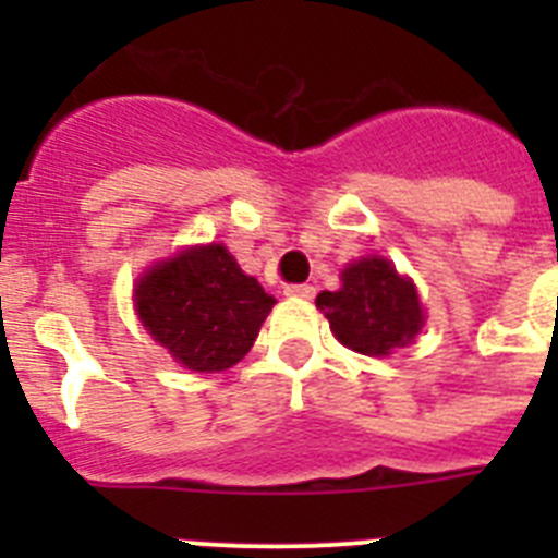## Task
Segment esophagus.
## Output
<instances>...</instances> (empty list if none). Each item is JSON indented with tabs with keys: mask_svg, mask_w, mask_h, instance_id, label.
I'll return each mask as SVG.
<instances>
[{
	"mask_svg": "<svg viewBox=\"0 0 558 558\" xmlns=\"http://www.w3.org/2000/svg\"><path fill=\"white\" fill-rule=\"evenodd\" d=\"M284 293L295 295V299H313L315 288L313 284H288V288H284Z\"/></svg>",
	"mask_w": 558,
	"mask_h": 558,
	"instance_id": "34e87169",
	"label": "esophagus"
}]
</instances>
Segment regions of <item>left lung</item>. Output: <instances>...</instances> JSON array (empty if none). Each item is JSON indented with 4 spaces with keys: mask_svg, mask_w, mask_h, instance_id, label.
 <instances>
[{
    "mask_svg": "<svg viewBox=\"0 0 558 558\" xmlns=\"http://www.w3.org/2000/svg\"><path fill=\"white\" fill-rule=\"evenodd\" d=\"M340 279L343 288L324 290L315 307L327 315L329 329L343 347L379 357L416 338L425 322L416 288L388 259H360Z\"/></svg>",
    "mask_w": 558,
    "mask_h": 558,
    "instance_id": "left-lung-1",
    "label": "left lung"
}]
</instances>
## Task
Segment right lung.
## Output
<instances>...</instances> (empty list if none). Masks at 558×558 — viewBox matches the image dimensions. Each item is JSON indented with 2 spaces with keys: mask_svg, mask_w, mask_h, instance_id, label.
<instances>
[{
  "mask_svg": "<svg viewBox=\"0 0 558 558\" xmlns=\"http://www.w3.org/2000/svg\"><path fill=\"white\" fill-rule=\"evenodd\" d=\"M276 304L223 245H198L156 265L136 288L147 332L190 372H223L254 347Z\"/></svg>",
  "mask_w": 558,
  "mask_h": 558,
  "instance_id": "right-lung-1",
  "label": "right lung"
}]
</instances>
